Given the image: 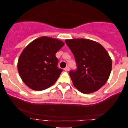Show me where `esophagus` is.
Instances as JSON below:
<instances>
[{
  "label": "esophagus",
  "mask_w": 128,
  "mask_h": 128,
  "mask_svg": "<svg viewBox=\"0 0 128 128\" xmlns=\"http://www.w3.org/2000/svg\"><path fill=\"white\" fill-rule=\"evenodd\" d=\"M69 70H70V68H69L68 67H66L65 69H64V70H65L66 72H68V71H69Z\"/></svg>",
  "instance_id": "1"
}]
</instances>
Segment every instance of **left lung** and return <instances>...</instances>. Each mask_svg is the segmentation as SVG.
<instances>
[{
  "label": "left lung",
  "instance_id": "8db88e82",
  "mask_svg": "<svg viewBox=\"0 0 128 128\" xmlns=\"http://www.w3.org/2000/svg\"><path fill=\"white\" fill-rule=\"evenodd\" d=\"M75 58L77 69L69 75L73 85L80 92L92 93L99 90L109 79L112 60L100 44L87 39L65 41Z\"/></svg>",
  "mask_w": 128,
  "mask_h": 128
}]
</instances>
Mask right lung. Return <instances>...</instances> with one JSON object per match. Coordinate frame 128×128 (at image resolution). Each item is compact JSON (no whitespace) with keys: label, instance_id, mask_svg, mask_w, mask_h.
Segmentation results:
<instances>
[{"label":"right lung","instance_id":"obj_1","mask_svg":"<svg viewBox=\"0 0 128 128\" xmlns=\"http://www.w3.org/2000/svg\"><path fill=\"white\" fill-rule=\"evenodd\" d=\"M59 40L42 36L23 50L18 61V72L24 83L34 90L42 91L55 84L62 70L58 67L56 54L64 46Z\"/></svg>","mask_w":128,"mask_h":128}]
</instances>
